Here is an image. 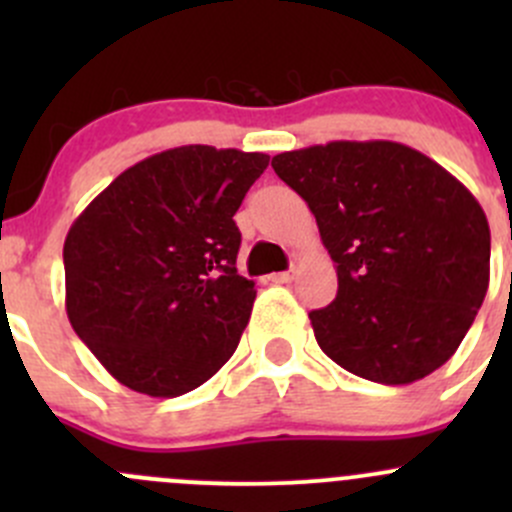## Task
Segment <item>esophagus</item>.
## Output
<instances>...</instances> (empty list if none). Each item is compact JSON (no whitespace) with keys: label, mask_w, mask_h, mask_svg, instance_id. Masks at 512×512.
Instances as JSON below:
<instances>
[{"label":"esophagus","mask_w":512,"mask_h":512,"mask_svg":"<svg viewBox=\"0 0 512 512\" xmlns=\"http://www.w3.org/2000/svg\"><path fill=\"white\" fill-rule=\"evenodd\" d=\"M292 280H294V270L275 272V275H270V282H275V285H289Z\"/></svg>","instance_id":"1"}]
</instances>
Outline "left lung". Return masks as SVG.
Listing matches in <instances>:
<instances>
[{"mask_svg": "<svg viewBox=\"0 0 512 512\" xmlns=\"http://www.w3.org/2000/svg\"><path fill=\"white\" fill-rule=\"evenodd\" d=\"M337 265L332 304L309 312L322 352L379 384L446 364L490 277V227L471 190L394 141H332L272 158Z\"/></svg>", "mask_w": 512, "mask_h": 512, "instance_id": "obj_1", "label": "left lung"}]
</instances>
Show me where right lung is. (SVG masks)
<instances>
[{"instance_id":"1","label":"right lung","mask_w":512,"mask_h":512,"mask_svg":"<svg viewBox=\"0 0 512 512\" xmlns=\"http://www.w3.org/2000/svg\"><path fill=\"white\" fill-rule=\"evenodd\" d=\"M270 156L180 146L123 170L64 242L66 314L108 374L173 399L218 374L250 319L232 215Z\"/></svg>"}]
</instances>
